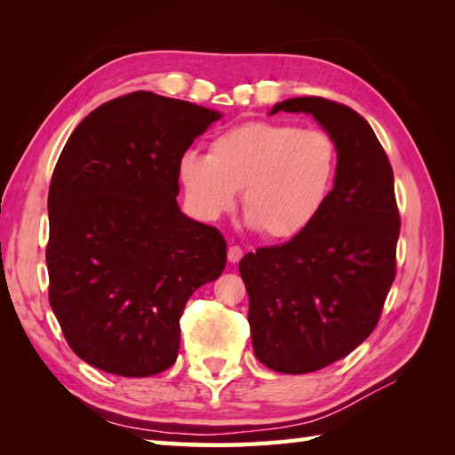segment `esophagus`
I'll list each match as a JSON object with an SVG mask.
<instances>
[{
	"label": "esophagus",
	"mask_w": 455,
	"mask_h": 455,
	"mask_svg": "<svg viewBox=\"0 0 455 455\" xmlns=\"http://www.w3.org/2000/svg\"><path fill=\"white\" fill-rule=\"evenodd\" d=\"M244 256V252H243V248L240 246H230L228 248V262L230 264H236V262H240V258Z\"/></svg>",
	"instance_id": "34e87169"
}]
</instances>
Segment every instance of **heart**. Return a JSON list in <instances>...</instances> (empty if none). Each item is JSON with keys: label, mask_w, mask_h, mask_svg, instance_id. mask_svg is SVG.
I'll use <instances>...</instances> for the list:
<instances>
[{"label": "heart", "mask_w": 455, "mask_h": 455, "mask_svg": "<svg viewBox=\"0 0 455 455\" xmlns=\"http://www.w3.org/2000/svg\"><path fill=\"white\" fill-rule=\"evenodd\" d=\"M336 168L338 147L331 132L252 121L220 132L209 154H183L180 178L209 219L233 209L243 189L248 225L266 240H287L318 217Z\"/></svg>", "instance_id": "obj_1"}]
</instances>
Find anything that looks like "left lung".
<instances>
[{"mask_svg":"<svg viewBox=\"0 0 455 455\" xmlns=\"http://www.w3.org/2000/svg\"><path fill=\"white\" fill-rule=\"evenodd\" d=\"M277 111L313 115L332 134L334 188L311 227L246 254L238 269L258 360L279 373H311L350 354L379 323L401 217L389 158L360 113L315 95Z\"/></svg>","mask_w":455,"mask_h":455,"instance_id":"8db88e82","label":"left lung"}]
</instances>
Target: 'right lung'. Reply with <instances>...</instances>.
<instances>
[{
  "mask_svg": "<svg viewBox=\"0 0 455 455\" xmlns=\"http://www.w3.org/2000/svg\"><path fill=\"white\" fill-rule=\"evenodd\" d=\"M220 113L132 92L70 134L48 189V301L68 346L123 377L176 362L188 299L227 266L215 227L178 207L180 162Z\"/></svg>",
  "mask_w": 455,
  "mask_h": 455,
  "instance_id": "right-lung-1",
  "label": "right lung"
}]
</instances>
